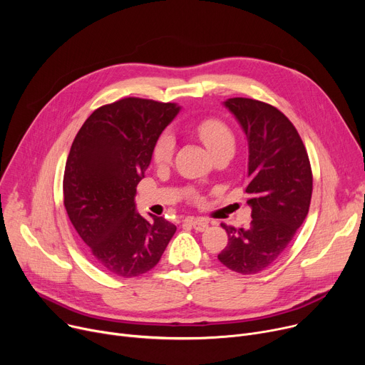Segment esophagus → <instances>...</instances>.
I'll return each mask as SVG.
<instances>
[{"mask_svg":"<svg viewBox=\"0 0 365 365\" xmlns=\"http://www.w3.org/2000/svg\"><path fill=\"white\" fill-rule=\"evenodd\" d=\"M186 222H189L190 226H194V229L198 232H204L205 229L208 227V222L204 220V219H187Z\"/></svg>","mask_w":365,"mask_h":365,"instance_id":"1","label":"esophagus"}]
</instances>
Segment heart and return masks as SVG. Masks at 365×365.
Masks as SVG:
<instances>
[{"label": "heart", "instance_id": "1", "mask_svg": "<svg viewBox=\"0 0 365 365\" xmlns=\"http://www.w3.org/2000/svg\"><path fill=\"white\" fill-rule=\"evenodd\" d=\"M192 128L212 155L225 146L234 145L232 131L225 123L216 118L201 120L195 123ZM173 152H175V139H173L171 134L163 133L152 149L153 161L157 164H167L173 158Z\"/></svg>", "mask_w": 365, "mask_h": 365}]
</instances>
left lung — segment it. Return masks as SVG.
<instances>
[{
	"label": "left lung",
	"mask_w": 365,
	"mask_h": 365,
	"mask_svg": "<svg viewBox=\"0 0 365 365\" xmlns=\"http://www.w3.org/2000/svg\"><path fill=\"white\" fill-rule=\"evenodd\" d=\"M223 105L245 133L244 190L253 220L247 229L222 223L227 245L217 259L231 271L250 275L277 262L308 216L312 170L296 127L281 110L245 98L227 99Z\"/></svg>",
	"instance_id": "1"
}]
</instances>
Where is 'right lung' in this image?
<instances>
[{"label":"right lung","mask_w":365,"mask_h":365,"mask_svg":"<svg viewBox=\"0 0 365 365\" xmlns=\"http://www.w3.org/2000/svg\"><path fill=\"white\" fill-rule=\"evenodd\" d=\"M180 106L125 98L96 109L66 160L63 204L93 260L112 275L139 277L155 266L176 226L136 212V186L152 149Z\"/></svg>","instance_id":"right-lung-1"}]
</instances>
